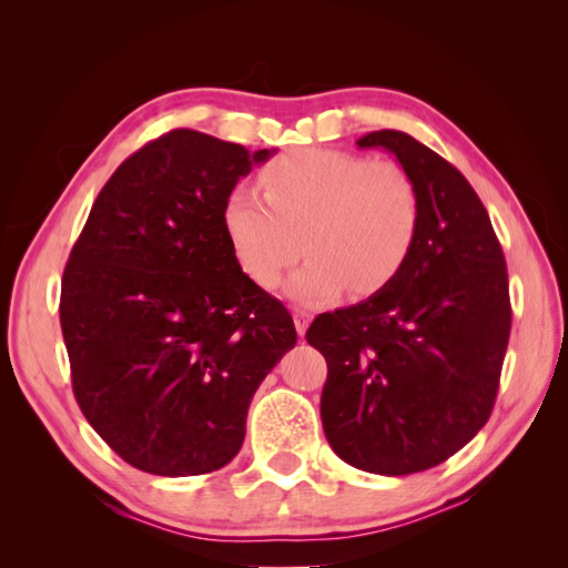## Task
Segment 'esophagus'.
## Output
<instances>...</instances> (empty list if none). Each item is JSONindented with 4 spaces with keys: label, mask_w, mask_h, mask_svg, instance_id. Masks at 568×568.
Listing matches in <instances>:
<instances>
[{
    "label": "esophagus",
    "mask_w": 568,
    "mask_h": 568,
    "mask_svg": "<svg viewBox=\"0 0 568 568\" xmlns=\"http://www.w3.org/2000/svg\"><path fill=\"white\" fill-rule=\"evenodd\" d=\"M293 320H295L297 334L305 336V332H307V327H310V322H312V312H307V310H303V307H297V310L293 312Z\"/></svg>",
    "instance_id": "obj_1"
}]
</instances>
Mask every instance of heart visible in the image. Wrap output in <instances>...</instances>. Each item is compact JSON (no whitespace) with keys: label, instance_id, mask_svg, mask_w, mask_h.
<instances>
[{"label":"heart","instance_id":"b5f03b06","mask_svg":"<svg viewBox=\"0 0 568 568\" xmlns=\"http://www.w3.org/2000/svg\"><path fill=\"white\" fill-rule=\"evenodd\" d=\"M261 187L265 197L246 185L229 190L224 234L241 271L263 287L281 281L305 248L310 258L285 287L295 303H329L346 287L378 293L415 246L422 204L395 163L300 149L265 165Z\"/></svg>","mask_w":568,"mask_h":568}]
</instances>
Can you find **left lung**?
Wrapping results in <instances>:
<instances>
[{
    "label": "left lung",
    "mask_w": 568,
    "mask_h": 568,
    "mask_svg": "<svg viewBox=\"0 0 568 568\" xmlns=\"http://www.w3.org/2000/svg\"><path fill=\"white\" fill-rule=\"evenodd\" d=\"M358 149L393 153L417 187L415 246L393 281L324 312L307 342L327 358L322 427L334 454L368 474L439 466L490 417L510 336L505 256L468 180L403 131Z\"/></svg>",
    "instance_id": "left-lung-1"
}]
</instances>
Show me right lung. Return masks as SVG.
I'll return each instance as SVG.
<instances>
[{
    "instance_id": "add662e5",
    "label": "right lung",
    "mask_w": 568,
    "mask_h": 568,
    "mask_svg": "<svg viewBox=\"0 0 568 568\" xmlns=\"http://www.w3.org/2000/svg\"><path fill=\"white\" fill-rule=\"evenodd\" d=\"M273 153L175 129L116 168L72 246L60 291L72 390L92 429L146 474L232 462L253 393L297 342L222 224L229 190Z\"/></svg>"
}]
</instances>
